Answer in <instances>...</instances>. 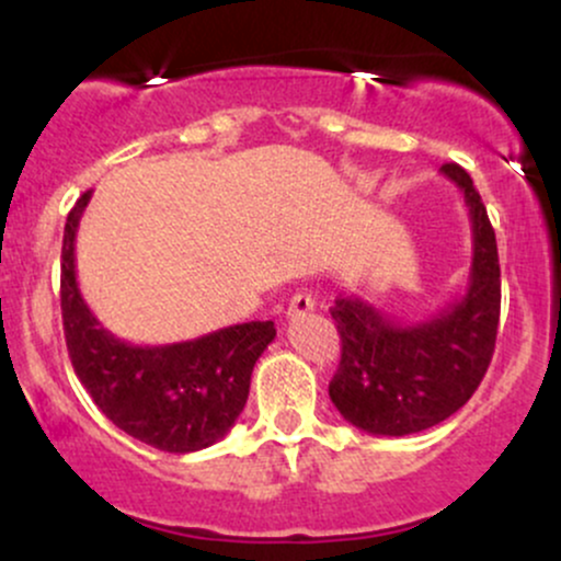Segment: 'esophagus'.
I'll return each mask as SVG.
<instances>
[{
	"instance_id": "esophagus-1",
	"label": "esophagus",
	"mask_w": 561,
	"mask_h": 561,
	"mask_svg": "<svg viewBox=\"0 0 561 561\" xmlns=\"http://www.w3.org/2000/svg\"><path fill=\"white\" fill-rule=\"evenodd\" d=\"M313 306H317V300H313L311 295H308V293H295L293 300H289V306H287V319L306 317V313L313 311Z\"/></svg>"
}]
</instances>
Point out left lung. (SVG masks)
I'll return each instance as SVG.
<instances>
[{"mask_svg": "<svg viewBox=\"0 0 561 561\" xmlns=\"http://www.w3.org/2000/svg\"><path fill=\"white\" fill-rule=\"evenodd\" d=\"M465 197L472 221V266L465 295L424 321H396L364 298L334 300L343 340L330 398L345 422L371 435L401 437L459 411L485 377L501 313L495 231L469 173L440 169Z\"/></svg>", "mask_w": 561, "mask_h": 561, "instance_id": "obj_1", "label": "left lung"}]
</instances>
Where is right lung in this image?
<instances>
[{
	"label": "right lung",
	"mask_w": 561,
	"mask_h": 561,
	"mask_svg": "<svg viewBox=\"0 0 561 561\" xmlns=\"http://www.w3.org/2000/svg\"><path fill=\"white\" fill-rule=\"evenodd\" d=\"M92 190L68 214L60 306L76 377L126 435L169 454L214 446L248 403L253 366L276 337L274 321H244L171 345H134L100 324L76 279V231Z\"/></svg>",
	"instance_id": "right-lung-1"
}]
</instances>
